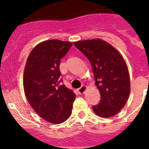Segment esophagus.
I'll use <instances>...</instances> for the list:
<instances>
[{
	"instance_id": "esophagus-1",
	"label": "esophagus",
	"mask_w": 149,
	"mask_h": 149,
	"mask_svg": "<svg viewBox=\"0 0 149 149\" xmlns=\"http://www.w3.org/2000/svg\"><path fill=\"white\" fill-rule=\"evenodd\" d=\"M86 89H87V86L83 85L81 87H80L77 89V92H78L79 94H84V93H85V91L86 90Z\"/></svg>"
}]
</instances>
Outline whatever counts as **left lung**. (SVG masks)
I'll list each match as a JSON object with an SVG mask.
<instances>
[{
	"label": "left lung",
	"mask_w": 149,
	"mask_h": 149,
	"mask_svg": "<svg viewBox=\"0 0 149 149\" xmlns=\"http://www.w3.org/2000/svg\"><path fill=\"white\" fill-rule=\"evenodd\" d=\"M90 62L101 101L93 106L96 115L110 118L117 114L127 103L131 91L127 64L119 51L101 39L74 42Z\"/></svg>",
	"instance_id": "1"
}]
</instances>
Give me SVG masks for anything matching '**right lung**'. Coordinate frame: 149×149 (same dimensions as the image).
<instances>
[{
	"mask_svg": "<svg viewBox=\"0 0 149 149\" xmlns=\"http://www.w3.org/2000/svg\"><path fill=\"white\" fill-rule=\"evenodd\" d=\"M70 42L51 39L33 48L23 76L24 94L34 111L48 122L63 123L69 118L75 99L73 90L61 84L60 60L72 47Z\"/></svg>",
	"mask_w": 149,
	"mask_h": 149,
	"instance_id": "add662e5",
	"label": "right lung"
}]
</instances>
